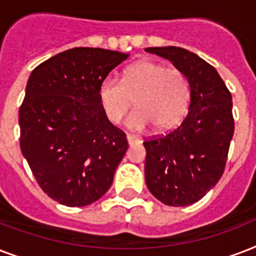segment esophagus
<instances>
[{
    "label": "esophagus",
    "mask_w": 256,
    "mask_h": 256,
    "mask_svg": "<svg viewBox=\"0 0 256 256\" xmlns=\"http://www.w3.org/2000/svg\"><path fill=\"white\" fill-rule=\"evenodd\" d=\"M126 140H128V142H130V146H132V144H136V142H140V140H138V138H136V136H134V134H126Z\"/></svg>",
    "instance_id": "34e87169"
}]
</instances>
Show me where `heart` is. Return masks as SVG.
I'll use <instances>...</instances> for the list:
<instances>
[{"label": "heart", "instance_id": "1", "mask_svg": "<svg viewBox=\"0 0 256 256\" xmlns=\"http://www.w3.org/2000/svg\"><path fill=\"white\" fill-rule=\"evenodd\" d=\"M190 82L179 69L166 68L155 61H142L126 68L122 80L106 76L98 86V101L112 124H118L132 106L126 126L144 130L150 124L156 130L178 126L190 102Z\"/></svg>", "mask_w": 256, "mask_h": 256}]
</instances>
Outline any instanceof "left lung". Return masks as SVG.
<instances>
[{
	"mask_svg": "<svg viewBox=\"0 0 256 256\" xmlns=\"http://www.w3.org/2000/svg\"><path fill=\"white\" fill-rule=\"evenodd\" d=\"M146 50L171 61L190 82L191 104L182 124L142 142L150 194L167 206L184 207L202 199L224 172L235 128L232 97L216 69L195 53L178 46Z\"/></svg>",
	"mask_w": 256,
	"mask_h": 256,
	"instance_id": "1",
	"label": "left lung"
}]
</instances>
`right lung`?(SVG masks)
<instances>
[{
	"label": "right lung",
	"mask_w": 256,
	"mask_h": 256,
	"mask_svg": "<svg viewBox=\"0 0 256 256\" xmlns=\"http://www.w3.org/2000/svg\"><path fill=\"white\" fill-rule=\"evenodd\" d=\"M126 53L73 48L33 69L20 106V146L37 183L53 200L84 207L104 195L128 150L106 118L98 86Z\"/></svg>",
	"instance_id": "obj_1"
}]
</instances>
